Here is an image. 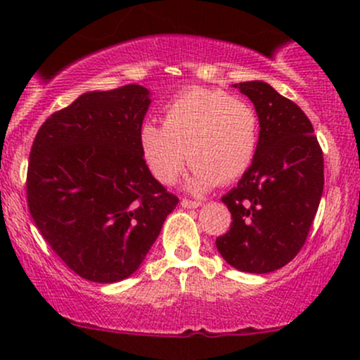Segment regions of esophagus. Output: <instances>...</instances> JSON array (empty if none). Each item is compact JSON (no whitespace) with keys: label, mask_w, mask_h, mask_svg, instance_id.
Returning a JSON list of instances; mask_svg holds the SVG:
<instances>
[{"label":"esophagus","mask_w":360,"mask_h":360,"mask_svg":"<svg viewBox=\"0 0 360 360\" xmlns=\"http://www.w3.org/2000/svg\"><path fill=\"white\" fill-rule=\"evenodd\" d=\"M181 205H183L184 208H198V206H201L200 201L188 200V198H183V200H181Z\"/></svg>","instance_id":"esophagus-1"}]
</instances>
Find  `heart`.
I'll return each instance as SVG.
<instances>
[{
  "mask_svg": "<svg viewBox=\"0 0 360 360\" xmlns=\"http://www.w3.org/2000/svg\"><path fill=\"white\" fill-rule=\"evenodd\" d=\"M259 139V115L249 101L221 89L191 88L167 103L162 125L142 123L139 148L162 184L174 183L188 155L189 188L203 191L245 174L257 155Z\"/></svg>",
  "mask_w": 360,
  "mask_h": 360,
  "instance_id": "obj_1",
  "label": "heart"
}]
</instances>
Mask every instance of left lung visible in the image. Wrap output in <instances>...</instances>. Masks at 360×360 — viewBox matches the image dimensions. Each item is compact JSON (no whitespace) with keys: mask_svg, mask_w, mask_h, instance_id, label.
<instances>
[{"mask_svg":"<svg viewBox=\"0 0 360 360\" xmlns=\"http://www.w3.org/2000/svg\"><path fill=\"white\" fill-rule=\"evenodd\" d=\"M233 86L254 103L260 139L254 164L221 198L232 225L217 249L235 269L266 274L307 242L323 193V152L296 103L262 81Z\"/></svg>","mask_w":360,"mask_h":360,"instance_id":"1","label":"left lung"}]
</instances>
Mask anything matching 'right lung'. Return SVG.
<instances>
[{"mask_svg":"<svg viewBox=\"0 0 360 360\" xmlns=\"http://www.w3.org/2000/svg\"><path fill=\"white\" fill-rule=\"evenodd\" d=\"M148 105L139 84L84 93L45 120L32 146V218L65 266L93 283L134 274L179 203L140 154Z\"/></svg>","mask_w":360,"mask_h":360,"instance_id":"1","label":"right lung"}]
</instances>
